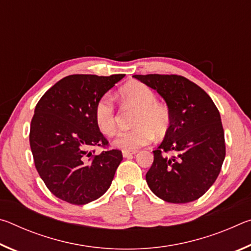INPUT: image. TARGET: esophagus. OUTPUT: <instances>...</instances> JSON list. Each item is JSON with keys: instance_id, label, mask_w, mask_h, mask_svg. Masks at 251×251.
I'll return each instance as SVG.
<instances>
[{"instance_id": "obj_1", "label": "esophagus", "mask_w": 251, "mask_h": 251, "mask_svg": "<svg viewBox=\"0 0 251 251\" xmlns=\"http://www.w3.org/2000/svg\"><path fill=\"white\" fill-rule=\"evenodd\" d=\"M122 154L124 157H130L131 155L136 154V151H123Z\"/></svg>"}]
</instances>
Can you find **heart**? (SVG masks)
I'll return each mask as SVG.
<instances>
[{
	"mask_svg": "<svg viewBox=\"0 0 251 251\" xmlns=\"http://www.w3.org/2000/svg\"><path fill=\"white\" fill-rule=\"evenodd\" d=\"M122 99L125 103L138 108L134 118L135 128L120 131L114 139L115 146L125 151H135L150 144L154 134L161 137L171 125V113L166 106L156 101L154 91L141 82H131L122 88ZM94 118L99 129L105 135L116 130V110L112 99L104 95L97 100Z\"/></svg>",
	"mask_w": 251,
	"mask_h": 251,
	"instance_id": "1",
	"label": "heart"
}]
</instances>
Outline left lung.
Instances as JSON below:
<instances>
[{"instance_id": "obj_1", "label": "left lung", "mask_w": 251, "mask_h": 251, "mask_svg": "<svg viewBox=\"0 0 251 251\" xmlns=\"http://www.w3.org/2000/svg\"><path fill=\"white\" fill-rule=\"evenodd\" d=\"M166 100L171 125L146 174L152 193L163 201L186 203L201 197L222 169L226 144L218 108L210 96L180 75H134ZM169 152L172 156L168 155Z\"/></svg>"}]
</instances>
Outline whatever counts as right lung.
Listing matches in <instances>:
<instances>
[{
	"label": "right lung",
	"mask_w": 251,
	"mask_h": 251,
	"mask_svg": "<svg viewBox=\"0 0 251 251\" xmlns=\"http://www.w3.org/2000/svg\"><path fill=\"white\" fill-rule=\"evenodd\" d=\"M124 74H75L62 78L41 97L29 129L34 165L49 190L73 205H85L109 188L123 159L94 118L95 105ZM104 151L97 155L91 148Z\"/></svg>",
	"instance_id": "add662e5"
}]
</instances>
